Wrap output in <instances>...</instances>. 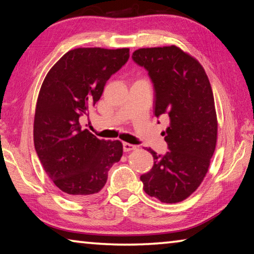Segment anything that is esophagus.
I'll return each mask as SVG.
<instances>
[{
    "label": "esophagus",
    "mask_w": 254,
    "mask_h": 254,
    "mask_svg": "<svg viewBox=\"0 0 254 254\" xmlns=\"http://www.w3.org/2000/svg\"><path fill=\"white\" fill-rule=\"evenodd\" d=\"M136 147L134 144H131V143H127V142H124L123 143V150L126 152H128V151H132V150H135Z\"/></svg>",
    "instance_id": "1"
}]
</instances>
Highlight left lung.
I'll return each instance as SVG.
<instances>
[{"instance_id":"obj_1","label":"left lung","mask_w":254,"mask_h":254,"mask_svg":"<svg viewBox=\"0 0 254 254\" xmlns=\"http://www.w3.org/2000/svg\"><path fill=\"white\" fill-rule=\"evenodd\" d=\"M132 58L149 71L156 92L154 115L168 114L170 120L165 132L169 151L159 156L147 149L154 165L140 179L149 196L179 203L203 183L216 148L212 86L198 60L177 46L140 48Z\"/></svg>"}]
</instances>
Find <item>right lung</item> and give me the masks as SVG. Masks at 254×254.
<instances>
[{"label": "right lung", "instance_id": "add662e5", "mask_svg": "<svg viewBox=\"0 0 254 254\" xmlns=\"http://www.w3.org/2000/svg\"><path fill=\"white\" fill-rule=\"evenodd\" d=\"M130 57V49L76 48L51 67L38 95L34 148L47 175L64 194L81 200L104 187L123 154L121 141L100 140L80 117L100 100L107 79Z\"/></svg>", "mask_w": 254, "mask_h": 254}]
</instances>
